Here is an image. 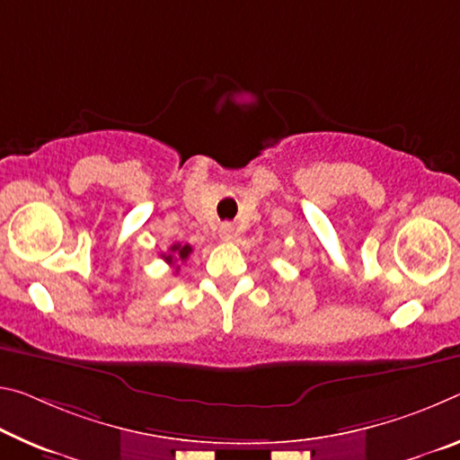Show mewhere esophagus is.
<instances>
[{"mask_svg":"<svg viewBox=\"0 0 460 460\" xmlns=\"http://www.w3.org/2000/svg\"><path fill=\"white\" fill-rule=\"evenodd\" d=\"M218 235H221V239H225V242H229V239L235 237V225L223 223L221 227H218Z\"/></svg>","mask_w":460,"mask_h":460,"instance_id":"obj_1","label":"esophagus"}]
</instances>
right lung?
<instances>
[{
	"mask_svg": "<svg viewBox=\"0 0 460 460\" xmlns=\"http://www.w3.org/2000/svg\"><path fill=\"white\" fill-rule=\"evenodd\" d=\"M192 253V245H181V243H173L170 247V253H162V258L167 261V264H176V261H186L188 256ZM180 268V266H178ZM176 268V270H178Z\"/></svg>",
	"mask_w": 460,
	"mask_h": 460,
	"instance_id": "obj_1",
	"label": "right lung"
}]
</instances>
